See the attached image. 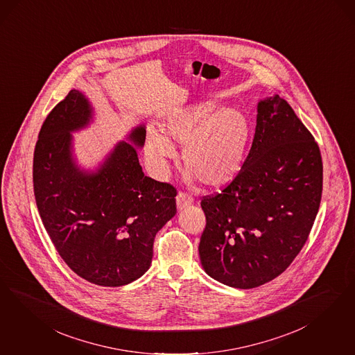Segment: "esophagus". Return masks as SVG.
<instances>
[{
    "instance_id": "34e87169",
    "label": "esophagus",
    "mask_w": 355,
    "mask_h": 355,
    "mask_svg": "<svg viewBox=\"0 0 355 355\" xmlns=\"http://www.w3.org/2000/svg\"><path fill=\"white\" fill-rule=\"evenodd\" d=\"M193 202V198L192 196L185 193V192H179L176 196V204H178V209L182 210L184 207H187L188 205H191Z\"/></svg>"
}]
</instances>
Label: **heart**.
Returning <instances> with one entry per match:
<instances>
[{"label": "heart", "instance_id": "b5f03b06", "mask_svg": "<svg viewBox=\"0 0 355 355\" xmlns=\"http://www.w3.org/2000/svg\"><path fill=\"white\" fill-rule=\"evenodd\" d=\"M164 128L166 134L183 145L184 166L207 187L222 188L241 172L250 141V124L239 111L193 104L172 112ZM166 137L153 128L146 136V153L159 176L167 175L170 162L178 155Z\"/></svg>", "mask_w": 355, "mask_h": 355}]
</instances>
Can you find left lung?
<instances>
[{
    "label": "left lung",
    "instance_id": "1",
    "mask_svg": "<svg viewBox=\"0 0 355 355\" xmlns=\"http://www.w3.org/2000/svg\"><path fill=\"white\" fill-rule=\"evenodd\" d=\"M257 112L241 172L201 198V263L236 288L261 286L286 270L309 239L322 192L319 145L290 104L277 95Z\"/></svg>",
    "mask_w": 355,
    "mask_h": 355
}]
</instances>
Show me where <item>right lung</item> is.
I'll use <instances>...</instances> for the list:
<instances>
[{"instance_id": "right-lung-1", "label": "right lung", "mask_w": 355, "mask_h": 355, "mask_svg": "<svg viewBox=\"0 0 355 355\" xmlns=\"http://www.w3.org/2000/svg\"><path fill=\"white\" fill-rule=\"evenodd\" d=\"M85 96L70 90L46 116L34 153L36 205L56 251L80 278L128 285L149 269L157 232L176 214V188L145 176L137 149L120 142L96 173L70 157V132L89 123ZM144 126L129 138L142 146Z\"/></svg>"}]
</instances>
